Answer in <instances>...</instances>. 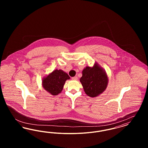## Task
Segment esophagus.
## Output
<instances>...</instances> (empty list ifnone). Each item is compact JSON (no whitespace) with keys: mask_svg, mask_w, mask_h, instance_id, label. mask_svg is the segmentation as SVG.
I'll return each mask as SVG.
<instances>
[{"mask_svg":"<svg viewBox=\"0 0 148 148\" xmlns=\"http://www.w3.org/2000/svg\"><path fill=\"white\" fill-rule=\"evenodd\" d=\"M71 79L73 80H77V77H72Z\"/></svg>","mask_w":148,"mask_h":148,"instance_id":"esophagus-1","label":"esophagus"}]
</instances>
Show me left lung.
Instances as JSON below:
<instances>
[{
	"label": "left lung",
	"instance_id": "obj_1",
	"mask_svg": "<svg viewBox=\"0 0 148 148\" xmlns=\"http://www.w3.org/2000/svg\"><path fill=\"white\" fill-rule=\"evenodd\" d=\"M108 80L106 71L97 63L92 67L86 66L80 79L85 94L92 98L98 97L106 90Z\"/></svg>",
	"mask_w": 148,
	"mask_h": 148
}]
</instances>
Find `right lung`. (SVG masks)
Here are the masks:
<instances>
[{
  "mask_svg": "<svg viewBox=\"0 0 148 148\" xmlns=\"http://www.w3.org/2000/svg\"><path fill=\"white\" fill-rule=\"evenodd\" d=\"M70 79L65 71L56 69L42 78V88L50 94L57 95L63 90L66 80Z\"/></svg>",
  "mask_w": 148,
  "mask_h": 148,
  "instance_id": "right-lung-1",
  "label": "right lung"
}]
</instances>
